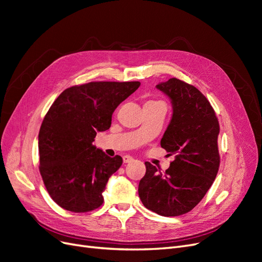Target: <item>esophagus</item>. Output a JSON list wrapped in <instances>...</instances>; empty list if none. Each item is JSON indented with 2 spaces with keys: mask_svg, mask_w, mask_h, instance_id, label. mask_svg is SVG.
<instances>
[{
  "mask_svg": "<svg viewBox=\"0 0 262 262\" xmlns=\"http://www.w3.org/2000/svg\"><path fill=\"white\" fill-rule=\"evenodd\" d=\"M134 158L130 155H124L123 156V163H130V162H133Z\"/></svg>",
  "mask_w": 262,
  "mask_h": 262,
  "instance_id": "esophagus-1",
  "label": "esophagus"
}]
</instances>
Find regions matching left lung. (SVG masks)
Returning <instances> with one entry per match:
<instances>
[{"mask_svg": "<svg viewBox=\"0 0 262 262\" xmlns=\"http://www.w3.org/2000/svg\"><path fill=\"white\" fill-rule=\"evenodd\" d=\"M157 89L171 99L172 118L161 146L175 160L166 171L146 162L139 195L144 207L162 216L191 211L207 193L220 167V124L207 97L176 77Z\"/></svg>", "mask_w": 262, "mask_h": 262, "instance_id": "8db88e82", "label": "left lung"}]
</instances>
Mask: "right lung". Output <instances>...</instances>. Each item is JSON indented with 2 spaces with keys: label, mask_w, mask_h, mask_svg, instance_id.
Instances as JSON below:
<instances>
[{
  "label": "right lung",
  "mask_w": 262,
  "mask_h": 262,
  "mask_svg": "<svg viewBox=\"0 0 262 262\" xmlns=\"http://www.w3.org/2000/svg\"><path fill=\"white\" fill-rule=\"evenodd\" d=\"M140 82H91L63 91L46 114L38 136L39 171L47 191L62 209H98L109 177L122 165L93 145L112 125L115 109Z\"/></svg>",
  "instance_id": "add662e5"
}]
</instances>
